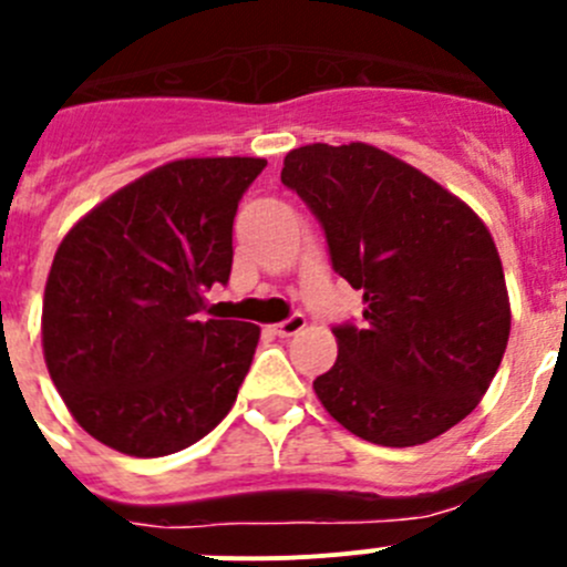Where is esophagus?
Returning <instances> with one entry per match:
<instances>
[{"label":"esophagus","mask_w":567,"mask_h":567,"mask_svg":"<svg viewBox=\"0 0 567 567\" xmlns=\"http://www.w3.org/2000/svg\"><path fill=\"white\" fill-rule=\"evenodd\" d=\"M305 327H307L305 316H290L285 318L282 323H274V334H279V338H290V334L301 332Z\"/></svg>","instance_id":"esophagus-1"}]
</instances>
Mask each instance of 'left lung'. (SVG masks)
<instances>
[{"label": "left lung", "instance_id": "1", "mask_svg": "<svg viewBox=\"0 0 567 567\" xmlns=\"http://www.w3.org/2000/svg\"><path fill=\"white\" fill-rule=\"evenodd\" d=\"M282 183L327 233L332 268L362 290L360 329L334 327L338 360L312 382L334 421L377 446H421L491 388L509 296L491 229L460 196L371 144H307Z\"/></svg>", "mask_w": 567, "mask_h": 567}]
</instances>
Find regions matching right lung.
<instances>
[{
  "label": "right lung",
  "instance_id": "1",
  "mask_svg": "<svg viewBox=\"0 0 567 567\" xmlns=\"http://www.w3.org/2000/svg\"><path fill=\"white\" fill-rule=\"evenodd\" d=\"M262 157H185L99 202L65 233L43 290L49 377L74 421L130 457L216 430L260 327L199 321L233 271V221Z\"/></svg>",
  "mask_w": 567,
  "mask_h": 567
}]
</instances>
